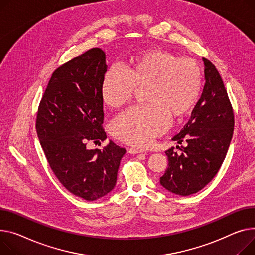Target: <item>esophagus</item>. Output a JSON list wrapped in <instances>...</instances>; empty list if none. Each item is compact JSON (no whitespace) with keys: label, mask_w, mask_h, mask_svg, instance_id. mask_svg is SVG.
Instances as JSON below:
<instances>
[{"label":"esophagus","mask_w":255,"mask_h":255,"mask_svg":"<svg viewBox=\"0 0 255 255\" xmlns=\"http://www.w3.org/2000/svg\"><path fill=\"white\" fill-rule=\"evenodd\" d=\"M128 151L130 152V154H133V155H136V154H140V152H143L142 149H138V148H129Z\"/></svg>","instance_id":"34e87169"}]
</instances>
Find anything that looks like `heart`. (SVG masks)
Listing matches in <instances>:
<instances>
[{
	"instance_id": "1",
	"label": "heart",
	"mask_w": 255,
	"mask_h": 255,
	"mask_svg": "<svg viewBox=\"0 0 255 255\" xmlns=\"http://www.w3.org/2000/svg\"><path fill=\"white\" fill-rule=\"evenodd\" d=\"M126 67L127 72L113 65L106 72L101 98L118 108L130 101L137 88L146 87L148 104L127 109L111 124L116 139L143 147L168 129L170 116L182 118L194 109L201 95L202 72L194 60L156 48L132 55Z\"/></svg>"
}]
</instances>
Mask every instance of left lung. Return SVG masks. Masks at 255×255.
<instances>
[{
  "mask_svg": "<svg viewBox=\"0 0 255 255\" xmlns=\"http://www.w3.org/2000/svg\"><path fill=\"white\" fill-rule=\"evenodd\" d=\"M205 79L201 98L183 129L172 138L181 144V154L167 149L168 168L160 182L179 196L201 191L217 174L233 137L235 116L224 81L213 63L203 58Z\"/></svg>",
  "mask_w": 255,
  "mask_h": 255,
  "instance_id": "1",
  "label": "left lung"
}]
</instances>
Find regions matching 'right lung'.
Here are the masks:
<instances>
[{
  "mask_svg": "<svg viewBox=\"0 0 255 255\" xmlns=\"http://www.w3.org/2000/svg\"><path fill=\"white\" fill-rule=\"evenodd\" d=\"M107 72L106 54L92 48L60 65L42 96L36 130L51 170L75 196L94 201L116 185L126 149L113 141L88 149V141H104V100L100 86Z\"/></svg>",
  "mask_w": 255,
  "mask_h": 255,
  "instance_id": "obj_1",
  "label": "right lung"
}]
</instances>
